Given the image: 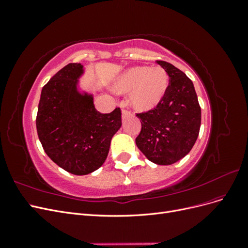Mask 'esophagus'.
I'll use <instances>...</instances> for the list:
<instances>
[{"label":"esophagus","instance_id":"1","mask_svg":"<svg viewBox=\"0 0 248 248\" xmlns=\"http://www.w3.org/2000/svg\"><path fill=\"white\" fill-rule=\"evenodd\" d=\"M132 114L129 110H126V109H122V119L126 120L127 118H129Z\"/></svg>","mask_w":248,"mask_h":248}]
</instances>
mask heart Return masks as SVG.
<instances>
[{
    "label": "heart",
    "instance_id": "b5f03b06",
    "mask_svg": "<svg viewBox=\"0 0 248 248\" xmlns=\"http://www.w3.org/2000/svg\"><path fill=\"white\" fill-rule=\"evenodd\" d=\"M169 84V74L162 67L137 66L123 73L115 88L120 93H131L132 108L146 111L158 106L168 91Z\"/></svg>",
    "mask_w": 248,
    "mask_h": 248
}]
</instances>
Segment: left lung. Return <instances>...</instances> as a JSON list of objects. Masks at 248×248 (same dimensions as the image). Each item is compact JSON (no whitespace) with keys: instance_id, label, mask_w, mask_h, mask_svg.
Listing matches in <instances>:
<instances>
[{"instance_id":"8db88e82","label":"left lung","mask_w":248,"mask_h":248,"mask_svg":"<svg viewBox=\"0 0 248 248\" xmlns=\"http://www.w3.org/2000/svg\"><path fill=\"white\" fill-rule=\"evenodd\" d=\"M170 78L168 91L158 106L137 114L141 129L136 144L147 158L170 166L190 152L201 127V107L186 74L166 61H156Z\"/></svg>"}]
</instances>
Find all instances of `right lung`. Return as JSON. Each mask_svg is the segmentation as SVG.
<instances>
[{"mask_svg":"<svg viewBox=\"0 0 248 248\" xmlns=\"http://www.w3.org/2000/svg\"><path fill=\"white\" fill-rule=\"evenodd\" d=\"M82 65L70 63L42 88L36 127L43 150L60 168L88 175L106 161L111 138L122 125L121 109L101 114L93 96L78 90Z\"/></svg>","mask_w":248,"mask_h":248,"instance_id":"1","label":"right lung"}]
</instances>
